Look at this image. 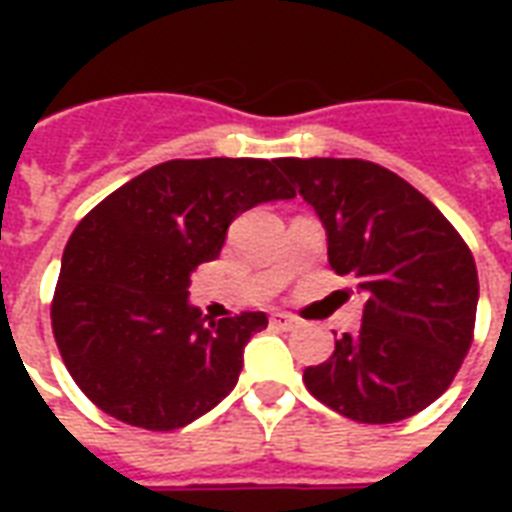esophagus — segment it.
Instances as JSON below:
<instances>
[{
	"mask_svg": "<svg viewBox=\"0 0 512 512\" xmlns=\"http://www.w3.org/2000/svg\"><path fill=\"white\" fill-rule=\"evenodd\" d=\"M271 323L288 332V329H296V326H299V318L290 315V312H271Z\"/></svg>",
	"mask_w": 512,
	"mask_h": 512,
	"instance_id": "34e87169",
	"label": "esophagus"
}]
</instances>
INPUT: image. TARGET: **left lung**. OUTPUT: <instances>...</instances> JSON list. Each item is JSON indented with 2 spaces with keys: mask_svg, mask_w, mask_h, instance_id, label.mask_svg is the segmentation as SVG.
<instances>
[{
  "mask_svg": "<svg viewBox=\"0 0 512 512\" xmlns=\"http://www.w3.org/2000/svg\"><path fill=\"white\" fill-rule=\"evenodd\" d=\"M326 227L329 263L365 293L362 329L304 370L323 406L389 425L428 408L469 354L477 268L469 246L411 183L362 158H279Z\"/></svg>",
  "mask_w": 512,
  "mask_h": 512,
  "instance_id": "1",
  "label": "left lung"
}]
</instances>
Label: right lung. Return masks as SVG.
Returning a JSON list of instances; mask_svg holds the SVG:
<instances>
[{
	"label": "right lung",
	"mask_w": 512,
	"mask_h": 512,
	"mask_svg": "<svg viewBox=\"0 0 512 512\" xmlns=\"http://www.w3.org/2000/svg\"><path fill=\"white\" fill-rule=\"evenodd\" d=\"M296 189L277 158H175L112 191L62 252L51 329L73 381L109 417L145 430L189 425L233 392L266 312L205 323L191 271L227 227Z\"/></svg>",
	"instance_id": "1"
}]
</instances>
